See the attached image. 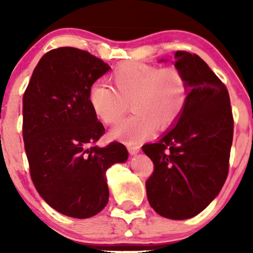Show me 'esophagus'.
<instances>
[{
    "label": "esophagus",
    "instance_id": "1",
    "mask_svg": "<svg viewBox=\"0 0 253 253\" xmlns=\"http://www.w3.org/2000/svg\"><path fill=\"white\" fill-rule=\"evenodd\" d=\"M126 147H127V151H129V153H130L131 155L137 154L138 152L140 151V147L137 146V145H127Z\"/></svg>",
    "mask_w": 253,
    "mask_h": 253
}]
</instances>
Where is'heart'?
I'll list each match as a JSON object with an SVG mask.
<instances>
[{
    "label": "heart",
    "instance_id": "heart-1",
    "mask_svg": "<svg viewBox=\"0 0 253 253\" xmlns=\"http://www.w3.org/2000/svg\"><path fill=\"white\" fill-rule=\"evenodd\" d=\"M113 87L94 83L88 100L100 121L114 124L129 109L136 114L124 119L112 136L127 144L140 143L154 133L155 126L166 129L181 117L189 96V82L175 65L159 67L138 61L124 62L109 76Z\"/></svg>",
    "mask_w": 253,
    "mask_h": 253
}]
</instances>
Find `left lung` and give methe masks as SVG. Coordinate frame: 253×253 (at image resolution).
I'll list each match as a JSON object with an SVG mask.
<instances>
[{"label":"left lung","mask_w":253,"mask_h":253,"mask_svg":"<svg viewBox=\"0 0 253 253\" xmlns=\"http://www.w3.org/2000/svg\"><path fill=\"white\" fill-rule=\"evenodd\" d=\"M175 67L189 82L188 102L176 126L143 151L153 161L147 199L161 216L197 215L219 195L229 171L234 117L226 85L197 54L177 50Z\"/></svg>","instance_id":"8db88e82"}]
</instances>
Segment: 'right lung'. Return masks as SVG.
Masks as SVG:
<instances>
[{"label":"right lung","mask_w":253,"mask_h":253,"mask_svg":"<svg viewBox=\"0 0 253 253\" xmlns=\"http://www.w3.org/2000/svg\"><path fill=\"white\" fill-rule=\"evenodd\" d=\"M110 67L88 51L60 47L43 55L23 96V138L30 175L50 207L76 219L105 209L106 170L127 159L123 144L95 145L105 126L89 88Z\"/></svg>","instance_id":"1"}]
</instances>
